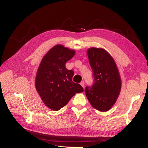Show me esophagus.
I'll use <instances>...</instances> for the list:
<instances>
[{"mask_svg": "<svg viewBox=\"0 0 148 148\" xmlns=\"http://www.w3.org/2000/svg\"><path fill=\"white\" fill-rule=\"evenodd\" d=\"M80 85H81V86L84 87V86H85V83H84V81H82V82H81V83H80Z\"/></svg>", "mask_w": 148, "mask_h": 148, "instance_id": "34e87169", "label": "esophagus"}]
</instances>
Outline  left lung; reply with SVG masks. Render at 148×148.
Instances as JSON below:
<instances>
[{"instance_id": "left-lung-1", "label": "left lung", "mask_w": 148, "mask_h": 148, "mask_svg": "<svg viewBox=\"0 0 148 148\" xmlns=\"http://www.w3.org/2000/svg\"><path fill=\"white\" fill-rule=\"evenodd\" d=\"M94 83L86 87V95L94 108L106 112L116 103L121 91V77L112 57L102 48L87 50Z\"/></svg>"}]
</instances>
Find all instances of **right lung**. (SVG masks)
<instances>
[{
    "label": "right lung",
    "instance_id": "add662e5",
    "mask_svg": "<svg viewBox=\"0 0 148 148\" xmlns=\"http://www.w3.org/2000/svg\"><path fill=\"white\" fill-rule=\"evenodd\" d=\"M74 55V50L57 45L45 55L40 64L35 86L45 105L52 110H61L75 94L84 91L79 84L72 82L74 71L65 66Z\"/></svg>",
    "mask_w": 148,
    "mask_h": 148
}]
</instances>
